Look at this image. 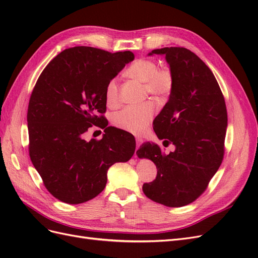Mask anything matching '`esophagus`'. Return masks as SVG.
Listing matches in <instances>:
<instances>
[{
	"label": "esophagus",
	"instance_id": "34e87169",
	"mask_svg": "<svg viewBox=\"0 0 258 258\" xmlns=\"http://www.w3.org/2000/svg\"><path fill=\"white\" fill-rule=\"evenodd\" d=\"M142 139H140V138H137V140H136V144H137V150L138 148L141 146V144H142Z\"/></svg>",
	"mask_w": 258,
	"mask_h": 258
}]
</instances>
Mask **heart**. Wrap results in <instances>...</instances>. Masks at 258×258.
Here are the masks:
<instances>
[{"mask_svg": "<svg viewBox=\"0 0 258 258\" xmlns=\"http://www.w3.org/2000/svg\"><path fill=\"white\" fill-rule=\"evenodd\" d=\"M127 74L131 79L143 83L145 93H151L157 99H166L173 89V74L168 68L158 69L157 63L150 59H139L132 63ZM105 99L107 105L115 107L119 104L118 84L115 79L106 85ZM155 104L153 101L139 105H130L115 114L114 123L132 135H141L153 119Z\"/></svg>", "mask_w": 258, "mask_h": 258, "instance_id": "1", "label": "heart"}]
</instances>
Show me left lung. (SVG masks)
<instances>
[{
  "mask_svg": "<svg viewBox=\"0 0 258 258\" xmlns=\"http://www.w3.org/2000/svg\"><path fill=\"white\" fill-rule=\"evenodd\" d=\"M163 54L173 74V89L154 120L163 145L175 150L165 154L152 142L137 151L151 159L157 176L143 184L147 198L170 208L191 204L207 188L224 156L227 110L212 71L197 54L183 47H165L148 53Z\"/></svg>",
  "mask_w": 258,
  "mask_h": 258,
  "instance_id": "1",
  "label": "left lung"
}]
</instances>
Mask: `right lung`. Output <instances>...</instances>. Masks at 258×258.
<instances>
[{
  "label": "right lung",
  "instance_id": "add662e5",
  "mask_svg": "<svg viewBox=\"0 0 258 258\" xmlns=\"http://www.w3.org/2000/svg\"><path fill=\"white\" fill-rule=\"evenodd\" d=\"M135 59L131 51L108 52L77 46L61 51L44 69L28 107L29 154L44 185L69 205L91 200L104 189L107 170L136 151L129 132L107 127L106 85ZM92 124L106 134L86 142Z\"/></svg>",
  "mask_w": 258,
  "mask_h": 258
}]
</instances>
